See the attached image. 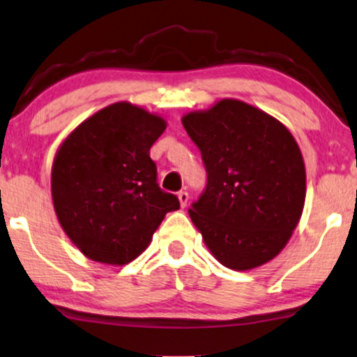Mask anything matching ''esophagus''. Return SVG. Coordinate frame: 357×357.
Wrapping results in <instances>:
<instances>
[{"mask_svg":"<svg viewBox=\"0 0 357 357\" xmlns=\"http://www.w3.org/2000/svg\"><path fill=\"white\" fill-rule=\"evenodd\" d=\"M178 202H180V206H182V208H185V206H187V203H188V193L187 192H178Z\"/></svg>","mask_w":357,"mask_h":357,"instance_id":"34e87169","label":"esophagus"}]
</instances>
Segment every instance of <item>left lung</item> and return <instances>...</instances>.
<instances>
[{
    "label": "left lung",
    "mask_w": 357,
    "mask_h": 357,
    "mask_svg": "<svg viewBox=\"0 0 357 357\" xmlns=\"http://www.w3.org/2000/svg\"><path fill=\"white\" fill-rule=\"evenodd\" d=\"M182 124L202 152L208 183L190 218L216 261L251 271L280 254L305 205L302 151L279 119L241 100L190 111Z\"/></svg>",
    "instance_id": "obj_1"
}]
</instances>
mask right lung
I'll return each mask as SVG.
<instances>
[{
  "instance_id": "1",
  "label": "right lung",
  "mask_w": 357,
  "mask_h": 357,
  "mask_svg": "<svg viewBox=\"0 0 357 357\" xmlns=\"http://www.w3.org/2000/svg\"><path fill=\"white\" fill-rule=\"evenodd\" d=\"M167 128L160 114L118 101L82 121L55 152V215L83 256L124 266L146 251L177 197L157 185L151 147Z\"/></svg>"
}]
</instances>
